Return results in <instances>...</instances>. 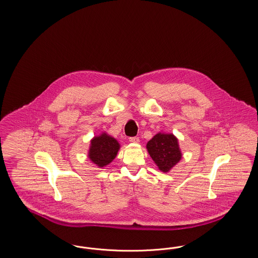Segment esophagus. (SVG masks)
<instances>
[{
  "mask_svg": "<svg viewBox=\"0 0 258 258\" xmlns=\"http://www.w3.org/2000/svg\"><path fill=\"white\" fill-rule=\"evenodd\" d=\"M130 142L132 143H139V138L138 137H131Z\"/></svg>",
  "mask_w": 258,
  "mask_h": 258,
  "instance_id": "1",
  "label": "esophagus"
}]
</instances>
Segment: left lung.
Wrapping results in <instances>:
<instances>
[{"label": "left lung", "instance_id": "left-lung-1", "mask_svg": "<svg viewBox=\"0 0 258 258\" xmlns=\"http://www.w3.org/2000/svg\"><path fill=\"white\" fill-rule=\"evenodd\" d=\"M148 153L160 171L167 173L182 159L179 140L173 134L159 133L146 145Z\"/></svg>", "mask_w": 258, "mask_h": 258}]
</instances>
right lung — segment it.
Segmentation results:
<instances>
[{
  "label": "right lung",
  "mask_w": 258,
  "mask_h": 258,
  "mask_svg": "<svg viewBox=\"0 0 258 258\" xmlns=\"http://www.w3.org/2000/svg\"><path fill=\"white\" fill-rule=\"evenodd\" d=\"M120 147L117 139L107 133H101L91 139L88 158L98 167L103 168L117 157Z\"/></svg>",
  "instance_id": "right-lung-1"
}]
</instances>
